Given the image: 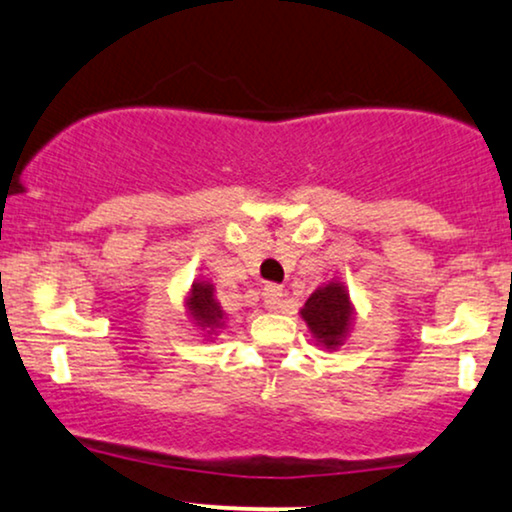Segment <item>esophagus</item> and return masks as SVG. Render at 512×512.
<instances>
[{
    "mask_svg": "<svg viewBox=\"0 0 512 512\" xmlns=\"http://www.w3.org/2000/svg\"><path fill=\"white\" fill-rule=\"evenodd\" d=\"M262 298H264V305H267L269 310H279V307H283V298H286V293H283L281 286L269 283V286H264Z\"/></svg>",
    "mask_w": 512,
    "mask_h": 512,
    "instance_id": "esophagus-1",
    "label": "esophagus"
}]
</instances>
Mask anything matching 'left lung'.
<instances>
[{"label":"left lung","mask_w":512,"mask_h":512,"mask_svg":"<svg viewBox=\"0 0 512 512\" xmlns=\"http://www.w3.org/2000/svg\"><path fill=\"white\" fill-rule=\"evenodd\" d=\"M300 315H303L319 343H324L326 348H336L341 346L343 338L348 334L353 307H350L346 288H343L341 283L331 281L326 283V286L317 288V291L307 298Z\"/></svg>","instance_id":"1"}]
</instances>
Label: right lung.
I'll return each instance as SVG.
<instances>
[{
  "label": "right lung",
  "mask_w": 512,
  "mask_h": 512,
  "mask_svg": "<svg viewBox=\"0 0 512 512\" xmlns=\"http://www.w3.org/2000/svg\"><path fill=\"white\" fill-rule=\"evenodd\" d=\"M188 310L195 322L205 326L209 331L219 329V326L224 324L221 322V319H224V310H221L217 300H214L212 283H205V281L193 283V291H190V298H188Z\"/></svg>",
  "instance_id": "obj_1"
}]
</instances>
